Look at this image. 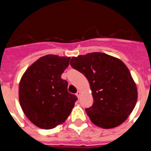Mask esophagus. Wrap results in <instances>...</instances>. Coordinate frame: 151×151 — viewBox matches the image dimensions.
Here are the masks:
<instances>
[{
    "mask_svg": "<svg viewBox=\"0 0 151 151\" xmlns=\"http://www.w3.org/2000/svg\"><path fill=\"white\" fill-rule=\"evenodd\" d=\"M80 95H81V92H80L79 91H77V93H76V96L78 97H79Z\"/></svg>",
    "mask_w": 151,
    "mask_h": 151,
    "instance_id": "obj_1",
    "label": "esophagus"
}]
</instances>
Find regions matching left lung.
Returning <instances> with one entry per match:
<instances>
[{
    "instance_id": "obj_1",
    "label": "left lung",
    "mask_w": 151,
    "mask_h": 151,
    "mask_svg": "<svg viewBox=\"0 0 151 151\" xmlns=\"http://www.w3.org/2000/svg\"><path fill=\"white\" fill-rule=\"evenodd\" d=\"M70 65L88 80L94 103L85 109L94 125L112 129L122 124L134 108L137 87L127 66L101 52L73 57Z\"/></svg>"
}]
</instances>
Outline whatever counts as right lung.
I'll use <instances>...</instances> for the list:
<instances>
[{
    "mask_svg": "<svg viewBox=\"0 0 151 151\" xmlns=\"http://www.w3.org/2000/svg\"><path fill=\"white\" fill-rule=\"evenodd\" d=\"M70 57L49 54L27 69L19 87V99L25 115L36 126L51 129L65 122L78 100L67 91L61 75Z\"/></svg>",
    "mask_w": 151,
    "mask_h": 151,
    "instance_id": "right-lung-1",
    "label": "right lung"
}]
</instances>
